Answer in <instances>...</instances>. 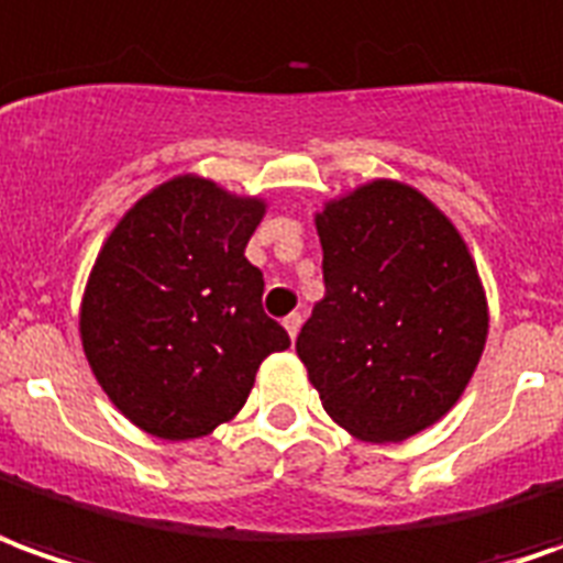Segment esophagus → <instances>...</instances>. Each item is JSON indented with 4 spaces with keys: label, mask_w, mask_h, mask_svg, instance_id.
I'll list each match as a JSON object with an SVG mask.
<instances>
[{
    "label": "esophagus",
    "mask_w": 563,
    "mask_h": 563,
    "mask_svg": "<svg viewBox=\"0 0 563 563\" xmlns=\"http://www.w3.org/2000/svg\"><path fill=\"white\" fill-rule=\"evenodd\" d=\"M282 324H285V330H288L290 339H297V333H300V327H302V314H297V312L288 314V318H285Z\"/></svg>",
    "instance_id": "34e87169"
}]
</instances>
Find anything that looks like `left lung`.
Masks as SVG:
<instances>
[{
  "instance_id": "obj_1",
  "label": "left lung",
  "mask_w": 563,
  "mask_h": 563,
  "mask_svg": "<svg viewBox=\"0 0 563 563\" xmlns=\"http://www.w3.org/2000/svg\"><path fill=\"white\" fill-rule=\"evenodd\" d=\"M324 300L297 354L339 428L402 442L437 424L470 385L488 300L457 227L421 190L376 178L314 214Z\"/></svg>"
}]
</instances>
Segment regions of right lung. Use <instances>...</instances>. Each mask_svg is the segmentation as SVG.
<instances>
[{
  "label": "right lung",
  "instance_id": "right-lung-1",
  "mask_svg": "<svg viewBox=\"0 0 563 563\" xmlns=\"http://www.w3.org/2000/svg\"><path fill=\"white\" fill-rule=\"evenodd\" d=\"M266 199L175 175L102 242L81 297V345L109 400L157 440H199L239 416L290 345L245 257Z\"/></svg>",
  "mask_w": 563,
  "mask_h": 563
}]
</instances>
